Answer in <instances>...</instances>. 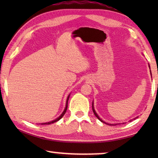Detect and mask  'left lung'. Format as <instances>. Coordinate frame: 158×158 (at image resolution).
I'll return each mask as SVG.
<instances>
[{"label":"left lung","mask_w":158,"mask_h":158,"mask_svg":"<svg viewBox=\"0 0 158 158\" xmlns=\"http://www.w3.org/2000/svg\"><path fill=\"white\" fill-rule=\"evenodd\" d=\"M149 67H150V65H149ZM150 72H151V71H150ZM151 77H152V76H151ZM92 108H93V113H94L95 116L98 118V119L100 120V121L101 122H102V123H105V122H104V121H102V119L100 118V117L98 116V114L96 113V111H95V109H94V105H93V103H92ZM134 119H135V118H134ZM132 121V120H131L130 121ZM106 124H107V123H106ZM119 124H120V123H118V125H119ZM123 124H124V123H123ZM108 125H118V123H116V124H108Z\"/></svg>","instance_id":"1"}]
</instances>
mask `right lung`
I'll list each match as a JSON object with an SVG mask.
<instances>
[{"label":"right lung","instance_id":"add662e5","mask_svg":"<svg viewBox=\"0 0 158 158\" xmlns=\"http://www.w3.org/2000/svg\"><path fill=\"white\" fill-rule=\"evenodd\" d=\"M69 95H68V98H67V101H66V106H65V109H64V111H63V112L62 113V114L60 115V116L58 117V118H57L56 119H55V120H53V121H50V122H48V123H41V125H49V124H52V123H56V121H59V120L61 118H62L63 116H64V114H65V112H66V111H67V109H68V100H69Z\"/></svg>","mask_w":158,"mask_h":158}]
</instances>
